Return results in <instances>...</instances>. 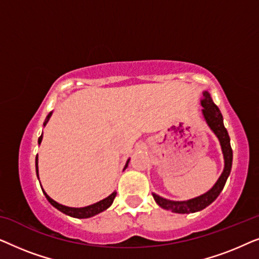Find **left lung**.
<instances>
[{
  "mask_svg": "<svg viewBox=\"0 0 259 259\" xmlns=\"http://www.w3.org/2000/svg\"><path fill=\"white\" fill-rule=\"evenodd\" d=\"M200 105L203 106V116L206 121L207 126L210 127L212 132L215 134L218 138L219 144H221L223 157H224V169H223L221 177H219L217 182L213 186L211 187L207 192L204 194H200L196 198L189 200H169L166 198H162L158 194L152 193L155 203L159 206L165 208V210L172 211L175 213H194V212L204 210L208 205L213 203L217 199V197L221 194V192L224 189L226 180H228L230 172H231L232 167V148L230 145V137L228 131H226L224 122H223V115L217 106L214 105L213 100H212L210 93L207 91L203 92V99L200 100Z\"/></svg>",
  "mask_w": 259,
  "mask_h": 259,
  "instance_id": "8db88e82",
  "label": "left lung"
}]
</instances>
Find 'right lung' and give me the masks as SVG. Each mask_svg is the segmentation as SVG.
<instances>
[{"label": "right lung", "instance_id": "1", "mask_svg": "<svg viewBox=\"0 0 259 259\" xmlns=\"http://www.w3.org/2000/svg\"><path fill=\"white\" fill-rule=\"evenodd\" d=\"M52 113L53 112H51L47 115V118H46L45 122H44V126L47 125L49 118H51V116H52ZM41 141H42V134H41V137L38 138V144H41ZM37 162H38V159H37V155H36V159H35V166H36V175H37V178H38V166H37ZM128 162H130V159H128V160H127L123 169L127 168V166H128ZM41 189H42V187H41ZM42 191H44V194L46 196V198H47V200L55 208H58L59 211H61L62 213H65L67 215H70V217H74V218H80V219L81 218H91V217H93V215H95V214L100 213V212H102V211L107 210V208L113 204V200H114V198L116 196V192L114 191V192H113L112 194H109L107 198H105V199L98 201V203H95V204L88 205V206H84V207H69V206H65V205H62V204L56 203L54 199H52V198L49 197L48 194L45 192V190H42Z\"/></svg>", "mask_w": 259, "mask_h": 259}]
</instances>
